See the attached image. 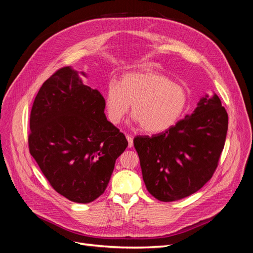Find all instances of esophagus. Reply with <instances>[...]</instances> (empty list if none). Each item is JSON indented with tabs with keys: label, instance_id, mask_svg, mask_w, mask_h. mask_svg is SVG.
Listing matches in <instances>:
<instances>
[{
	"label": "esophagus",
	"instance_id": "obj_1",
	"mask_svg": "<svg viewBox=\"0 0 253 253\" xmlns=\"http://www.w3.org/2000/svg\"><path fill=\"white\" fill-rule=\"evenodd\" d=\"M126 137L128 141V148H132L133 147V137L131 135H126Z\"/></svg>",
	"mask_w": 253,
	"mask_h": 253
}]
</instances>
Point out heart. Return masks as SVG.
I'll return each instance as SVG.
<instances>
[{
  "label": "heart",
  "instance_id": "1",
  "mask_svg": "<svg viewBox=\"0 0 253 253\" xmlns=\"http://www.w3.org/2000/svg\"><path fill=\"white\" fill-rule=\"evenodd\" d=\"M188 102L186 89L155 72L128 73L118 84L111 82L105 91L108 119L118 125L132 104L134 119L148 133H159L176 124Z\"/></svg>",
  "mask_w": 253,
  "mask_h": 253
}]
</instances>
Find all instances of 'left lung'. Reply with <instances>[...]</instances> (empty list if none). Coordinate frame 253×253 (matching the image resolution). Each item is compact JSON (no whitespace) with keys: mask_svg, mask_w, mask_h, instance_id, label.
<instances>
[{"mask_svg":"<svg viewBox=\"0 0 253 253\" xmlns=\"http://www.w3.org/2000/svg\"><path fill=\"white\" fill-rule=\"evenodd\" d=\"M228 114L217 95L204 97L192 115L165 132L136 136L142 177L156 200L175 202L197 192L218 166Z\"/></svg>","mask_w":253,"mask_h":253,"instance_id":"obj_1","label":"left lung"}]
</instances>
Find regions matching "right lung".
Listing matches in <instances>:
<instances>
[{"label": "right lung", "instance_id": "1", "mask_svg": "<svg viewBox=\"0 0 253 253\" xmlns=\"http://www.w3.org/2000/svg\"><path fill=\"white\" fill-rule=\"evenodd\" d=\"M104 109L100 91L84 85L72 66L53 73L35 98L29 153L53 190L72 202L88 204L100 196L127 147Z\"/></svg>", "mask_w": 253, "mask_h": 253}]
</instances>
